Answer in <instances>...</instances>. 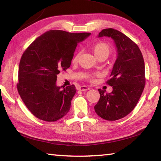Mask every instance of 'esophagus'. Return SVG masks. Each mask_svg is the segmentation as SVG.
<instances>
[{
  "label": "esophagus",
  "instance_id": "obj_1",
  "mask_svg": "<svg viewBox=\"0 0 161 161\" xmlns=\"http://www.w3.org/2000/svg\"><path fill=\"white\" fill-rule=\"evenodd\" d=\"M90 88L87 86H80L78 88L79 91H88L89 90Z\"/></svg>",
  "mask_w": 161,
  "mask_h": 161
}]
</instances>
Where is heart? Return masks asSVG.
I'll use <instances>...</instances> for the list:
<instances>
[{
	"mask_svg": "<svg viewBox=\"0 0 161 161\" xmlns=\"http://www.w3.org/2000/svg\"><path fill=\"white\" fill-rule=\"evenodd\" d=\"M92 50L93 51L95 55L97 58L104 57L107 58L111 52V47L108 43L104 42H98L95 43L94 45L92 46ZM80 53L75 54L73 59V62H76L78 59ZM89 78L93 77V75H88Z\"/></svg>",
	"mask_w": 161,
	"mask_h": 161,
	"instance_id": "heart-1",
	"label": "heart"
}]
</instances>
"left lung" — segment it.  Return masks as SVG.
I'll list each match as a JSON object with an SVG mask.
<instances>
[{
    "instance_id": "left-lung-1",
    "label": "left lung",
    "mask_w": 161,
    "mask_h": 161,
    "mask_svg": "<svg viewBox=\"0 0 161 161\" xmlns=\"http://www.w3.org/2000/svg\"><path fill=\"white\" fill-rule=\"evenodd\" d=\"M111 37L117 47L118 57L107 81L113 87L110 93L98 89L100 97L95 111L106 120L115 121L125 117L136 107L145 84V62L141 50L128 36L113 28L104 29L98 37Z\"/></svg>"
}]
</instances>
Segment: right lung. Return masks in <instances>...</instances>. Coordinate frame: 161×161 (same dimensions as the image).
<instances>
[{
	"instance_id": "1",
	"label": "right lung",
	"mask_w": 161,
	"mask_h": 161,
	"mask_svg": "<svg viewBox=\"0 0 161 161\" xmlns=\"http://www.w3.org/2000/svg\"><path fill=\"white\" fill-rule=\"evenodd\" d=\"M90 35L49 30L23 53L17 90L26 107L37 118L55 122L69 111L76 88L75 85L63 89L57 86V75L70 66L77 43Z\"/></svg>"
}]
</instances>
